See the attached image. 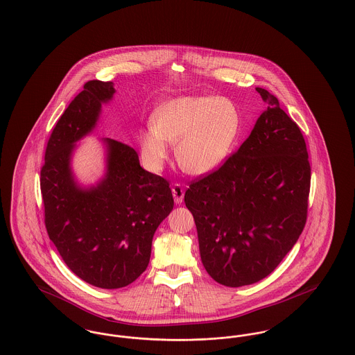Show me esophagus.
<instances>
[{
  "mask_svg": "<svg viewBox=\"0 0 355 355\" xmlns=\"http://www.w3.org/2000/svg\"><path fill=\"white\" fill-rule=\"evenodd\" d=\"M171 193H173V197H174L175 204H181V202L184 201L185 190L182 188V185H180V184H174V185H173V188H171Z\"/></svg>",
  "mask_w": 355,
  "mask_h": 355,
  "instance_id": "esophagus-1",
  "label": "esophagus"
}]
</instances>
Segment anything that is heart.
<instances>
[{
    "label": "heart",
    "instance_id": "heart-1",
    "mask_svg": "<svg viewBox=\"0 0 355 355\" xmlns=\"http://www.w3.org/2000/svg\"><path fill=\"white\" fill-rule=\"evenodd\" d=\"M241 127L236 105L223 96H181L158 105L141 131L147 166L161 168L175 144V159L190 174H205L230 153Z\"/></svg>",
    "mask_w": 355,
    "mask_h": 355
}]
</instances>
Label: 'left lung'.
Instances as JSON below:
<instances>
[{
  "label": "left lung",
  "mask_w": 355,
  "mask_h": 355,
  "mask_svg": "<svg viewBox=\"0 0 355 355\" xmlns=\"http://www.w3.org/2000/svg\"><path fill=\"white\" fill-rule=\"evenodd\" d=\"M250 137L221 166L193 180L185 193L209 275L227 287L268 276L304 230L311 166L303 134L276 96Z\"/></svg>",
  "instance_id": "obj_1"
}]
</instances>
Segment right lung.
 Returning a JSON list of instances; mask_svg holds the SVG:
<instances>
[{
	"label": "right lung",
	"mask_w": 355,
	"mask_h": 355,
	"mask_svg": "<svg viewBox=\"0 0 355 355\" xmlns=\"http://www.w3.org/2000/svg\"><path fill=\"white\" fill-rule=\"evenodd\" d=\"M114 92L111 82L84 84L55 125L40 171L49 239L71 271L105 290L125 287L145 272L153 236L174 207L166 180L142 168L137 151L115 139H105V180L89 190L73 182V145L95 127Z\"/></svg>",
	"instance_id": "obj_1"
}]
</instances>
